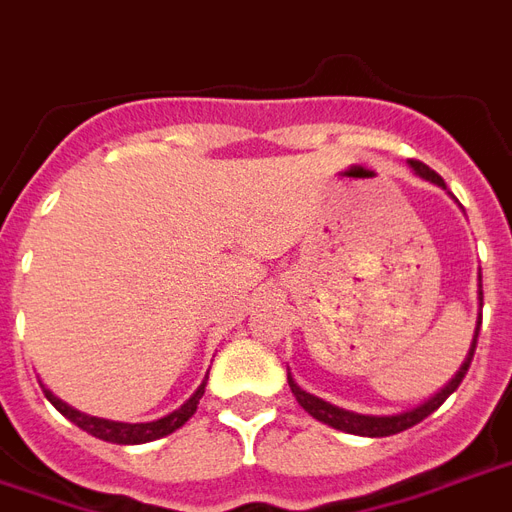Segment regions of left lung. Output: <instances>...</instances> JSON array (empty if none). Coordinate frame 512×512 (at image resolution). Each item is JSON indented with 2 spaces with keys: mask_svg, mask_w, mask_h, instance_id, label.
Masks as SVG:
<instances>
[{
  "mask_svg": "<svg viewBox=\"0 0 512 512\" xmlns=\"http://www.w3.org/2000/svg\"><path fill=\"white\" fill-rule=\"evenodd\" d=\"M410 168L415 170V176L420 179L431 181V184H437V187L448 189L445 187V181L439 179L437 173L429 168V165H423V162L412 160ZM450 195V192H448ZM453 198V195H450ZM461 206V203H458ZM483 279H478V304H480V312H483V285H480ZM480 317L478 314V325H475V336H472V344H469V352L464 363L458 366V372L450 377V382L445 388H439L434 396L418 404V407H412V410H404V412H396V415H361V412H352V410H342V407H336L331 401L320 399V396H314V393H306L298 382L293 380V374L287 369V385H290V391H293L295 401L304 407L314 420H320L325 426H331L336 431H347V434H358V437H391V434H399L404 429H412L415 423H420L423 418H429L431 412L439 410V404L448 399L450 393L456 391L461 380H464V374L469 372V363H472V355H475V347H478V331H480Z\"/></svg>",
  "mask_w": 512,
  "mask_h": 512,
  "instance_id": "1",
  "label": "left lung"
}]
</instances>
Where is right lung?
<instances>
[{
  "label": "right lung",
  "mask_w": 512,
  "mask_h": 512,
  "mask_svg": "<svg viewBox=\"0 0 512 512\" xmlns=\"http://www.w3.org/2000/svg\"><path fill=\"white\" fill-rule=\"evenodd\" d=\"M206 380L200 382L198 391L192 393V396L181 404L179 410H173L170 415H165V418L160 420H149V423H121V420L94 418V415H86V412L70 407L67 401L54 396V393L48 391L45 385H43V393H45V399L51 401L56 410L62 412L64 418L73 420L78 429L89 431L92 437L105 439V442H116V445H143V442H154V439L168 437V434L181 429V426H184V423L198 412L200 399H203V393H206Z\"/></svg>",
  "instance_id": "obj_1"
}]
</instances>
